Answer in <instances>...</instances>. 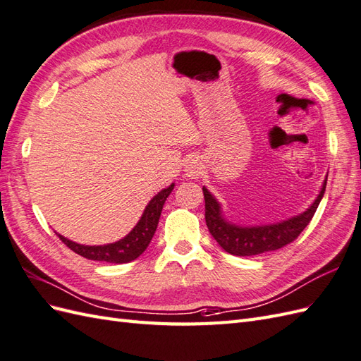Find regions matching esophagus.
<instances>
[{
  "label": "esophagus",
  "mask_w": 361,
  "mask_h": 361,
  "mask_svg": "<svg viewBox=\"0 0 361 361\" xmlns=\"http://www.w3.org/2000/svg\"><path fill=\"white\" fill-rule=\"evenodd\" d=\"M201 169H202L201 161L198 159H190V160H188L186 166H184V173H186L190 178H198L201 173Z\"/></svg>",
  "instance_id": "34e87169"
}]
</instances>
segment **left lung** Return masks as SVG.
<instances>
[{
  "label": "left lung",
  "mask_w": 361,
  "mask_h": 361,
  "mask_svg": "<svg viewBox=\"0 0 361 361\" xmlns=\"http://www.w3.org/2000/svg\"><path fill=\"white\" fill-rule=\"evenodd\" d=\"M326 181L328 177L323 181L317 198L314 200L312 204L303 214L282 221V223L255 227H243L228 223L223 216L221 204L216 198L206 188H202L206 201V224L209 232L230 255L255 256L267 252H274L277 248H282L286 244L293 243L303 232V228L310 224V221L312 219L320 204L323 193H325Z\"/></svg>",
  "instance_id": "1"
}]
</instances>
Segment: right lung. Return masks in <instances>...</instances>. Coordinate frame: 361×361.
Returning <instances> with one entry per match:
<instances>
[{
    "label": "right lung",
    "mask_w": 361,
    "mask_h": 361,
    "mask_svg": "<svg viewBox=\"0 0 361 361\" xmlns=\"http://www.w3.org/2000/svg\"><path fill=\"white\" fill-rule=\"evenodd\" d=\"M173 186L175 184L172 183L169 188H166L161 192L157 193V195L149 201V204L146 206L137 226L123 239H120L117 243L106 244V245H82V244L70 241V239L63 238L59 233L58 236L61 241L70 248V250L87 257V259L104 261L111 264L131 262L137 259V257L146 250V247L149 245L151 239L157 230V226H159V219L161 215L164 201L171 195Z\"/></svg>",
    "instance_id": "1"
}]
</instances>
